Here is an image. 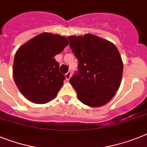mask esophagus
Masks as SVG:
<instances>
[{"label": "esophagus", "mask_w": 147, "mask_h": 147, "mask_svg": "<svg viewBox=\"0 0 147 147\" xmlns=\"http://www.w3.org/2000/svg\"><path fill=\"white\" fill-rule=\"evenodd\" d=\"M71 71H68L67 73L66 74V79L67 80V81H69V80L70 79V78H71Z\"/></svg>", "instance_id": "obj_1"}]
</instances>
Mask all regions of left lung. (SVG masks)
Returning a JSON list of instances; mask_svg holds the SVG:
<instances>
[{"instance_id": "obj_1", "label": "left lung", "mask_w": 147, "mask_h": 147, "mask_svg": "<svg viewBox=\"0 0 147 147\" xmlns=\"http://www.w3.org/2000/svg\"><path fill=\"white\" fill-rule=\"evenodd\" d=\"M68 39L78 60V70L69 80L78 98L93 108L107 104L121 83L123 63L119 51L112 42L92 34Z\"/></svg>"}]
</instances>
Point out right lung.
Segmentation results:
<instances>
[{
	"label": "right lung",
	"instance_id": "add662e5",
	"mask_svg": "<svg viewBox=\"0 0 147 147\" xmlns=\"http://www.w3.org/2000/svg\"><path fill=\"white\" fill-rule=\"evenodd\" d=\"M68 45V39L63 36L42 33L18 49L13 63V78L28 100L45 104L56 96L65 76L59 71L55 56Z\"/></svg>",
	"mask_w": 147,
	"mask_h": 147
}]
</instances>
